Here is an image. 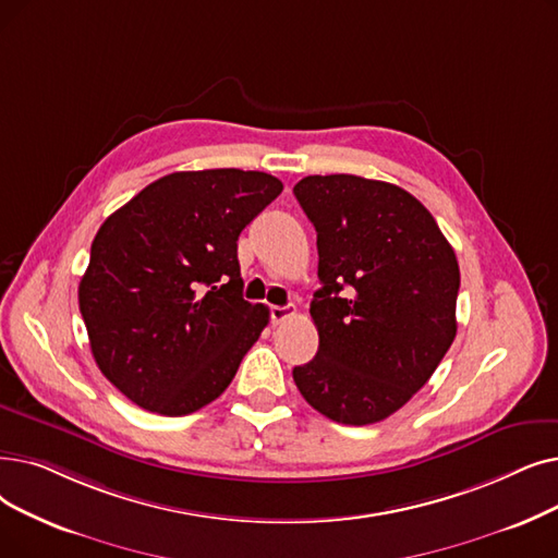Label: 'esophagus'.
<instances>
[{"instance_id": "1", "label": "esophagus", "mask_w": 558, "mask_h": 558, "mask_svg": "<svg viewBox=\"0 0 558 558\" xmlns=\"http://www.w3.org/2000/svg\"><path fill=\"white\" fill-rule=\"evenodd\" d=\"M271 322L274 324H282L287 319H292L296 314V307L294 305H271Z\"/></svg>"}]
</instances>
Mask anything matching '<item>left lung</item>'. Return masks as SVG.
I'll return each mask as SVG.
<instances>
[{"instance_id":"1","label":"left lung","mask_w":558,"mask_h":558,"mask_svg":"<svg viewBox=\"0 0 558 558\" xmlns=\"http://www.w3.org/2000/svg\"><path fill=\"white\" fill-rule=\"evenodd\" d=\"M294 196L317 230L319 351L294 367L303 399L337 424L390 417L456 337L458 259L430 211L397 184L307 175Z\"/></svg>"}]
</instances>
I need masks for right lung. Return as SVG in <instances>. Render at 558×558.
Instances as JSON below:
<instances>
[{"label":"right lung","instance_id":"obj_1","mask_svg":"<svg viewBox=\"0 0 558 558\" xmlns=\"http://www.w3.org/2000/svg\"><path fill=\"white\" fill-rule=\"evenodd\" d=\"M280 191L259 171H182L102 223L80 310L95 362L130 401L182 417L226 392L269 324V307L241 296L236 239Z\"/></svg>","mask_w":558,"mask_h":558}]
</instances>
